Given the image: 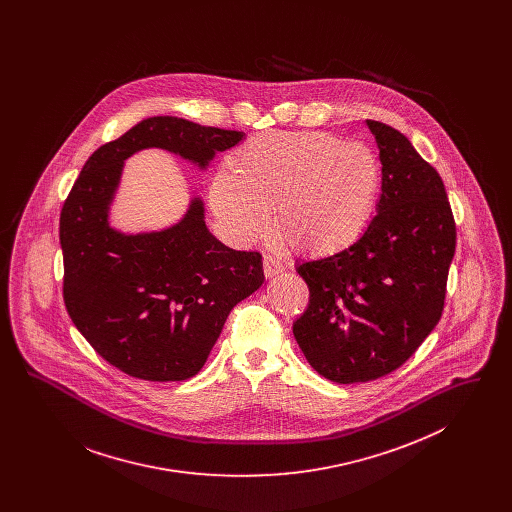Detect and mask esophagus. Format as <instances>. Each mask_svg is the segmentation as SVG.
<instances>
[{
  "instance_id": "obj_1",
  "label": "esophagus",
  "mask_w": 512,
  "mask_h": 512,
  "mask_svg": "<svg viewBox=\"0 0 512 512\" xmlns=\"http://www.w3.org/2000/svg\"><path fill=\"white\" fill-rule=\"evenodd\" d=\"M282 263L278 261V259H274V257H270V255H265L263 257V270H265V276L267 278H272V276H276L278 272H282Z\"/></svg>"
}]
</instances>
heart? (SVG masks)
<instances>
[{"label":"heart","instance_id":"obj_1","mask_svg":"<svg viewBox=\"0 0 512 512\" xmlns=\"http://www.w3.org/2000/svg\"><path fill=\"white\" fill-rule=\"evenodd\" d=\"M382 163L374 149L320 130L265 132L213 184V207L240 238L265 234L295 253L326 257L355 244L376 213Z\"/></svg>","mask_w":512,"mask_h":512}]
</instances>
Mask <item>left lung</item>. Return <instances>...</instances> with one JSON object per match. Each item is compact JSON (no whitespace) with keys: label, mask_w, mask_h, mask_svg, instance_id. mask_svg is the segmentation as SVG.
I'll list each match as a JSON object with an SVG mask.
<instances>
[{"label":"left lung","mask_w":512,"mask_h":512,"mask_svg":"<svg viewBox=\"0 0 512 512\" xmlns=\"http://www.w3.org/2000/svg\"><path fill=\"white\" fill-rule=\"evenodd\" d=\"M380 149L382 195L347 249L297 265L309 307L293 336L309 365L338 384L382 378L436 328L457 224L438 171L390 124L366 121Z\"/></svg>","instance_id":"obj_1"}]
</instances>
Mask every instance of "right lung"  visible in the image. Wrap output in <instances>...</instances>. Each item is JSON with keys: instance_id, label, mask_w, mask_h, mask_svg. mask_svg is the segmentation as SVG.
Returning <instances> with one entry per match:
<instances>
[{"instance_id": "obj_1", "label": "right lung", "mask_w": 512, "mask_h": 512, "mask_svg": "<svg viewBox=\"0 0 512 512\" xmlns=\"http://www.w3.org/2000/svg\"><path fill=\"white\" fill-rule=\"evenodd\" d=\"M244 132L151 117L98 147L67 195L59 240L63 299L78 332L109 365L149 382H180L205 365L230 311L263 284L257 251L213 238L195 197L182 222L165 232L122 236L107 205L122 161L144 147L174 151L205 167Z\"/></svg>"}]
</instances>
